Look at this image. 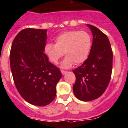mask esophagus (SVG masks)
<instances>
[{
    "label": "esophagus",
    "mask_w": 128,
    "mask_h": 128,
    "mask_svg": "<svg viewBox=\"0 0 128 128\" xmlns=\"http://www.w3.org/2000/svg\"><path fill=\"white\" fill-rule=\"evenodd\" d=\"M61 72H62V75H65V74H66V73H67V71L63 70H61Z\"/></svg>",
    "instance_id": "esophagus-1"
}]
</instances>
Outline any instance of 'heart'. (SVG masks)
Instances as JSON below:
<instances>
[{
	"mask_svg": "<svg viewBox=\"0 0 128 128\" xmlns=\"http://www.w3.org/2000/svg\"><path fill=\"white\" fill-rule=\"evenodd\" d=\"M92 46L91 36L84 30H70L60 34L55 40V44L48 43L44 47V54L48 60L57 64L64 55L62 67L67 68L74 63L80 65L88 58Z\"/></svg>",
	"mask_w": 128,
	"mask_h": 128,
	"instance_id": "b5f03b06",
	"label": "heart"
}]
</instances>
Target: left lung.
I'll use <instances>...</instances> for the list:
<instances>
[{
	"label": "left lung",
	"instance_id": "8db88e82",
	"mask_svg": "<svg viewBox=\"0 0 128 128\" xmlns=\"http://www.w3.org/2000/svg\"><path fill=\"white\" fill-rule=\"evenodd\" d=\"M93 35L90 54L82 65L73 70L76 76L73 91L82 101H90L102 95L110 81L113 52L106 34L98 28L86 25Z\"/></svg>",
	"mask_w": 128,
	"mask_h": 128
}]
</instances>
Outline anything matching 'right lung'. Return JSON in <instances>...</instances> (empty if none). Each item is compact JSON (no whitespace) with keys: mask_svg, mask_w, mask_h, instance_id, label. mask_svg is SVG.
<instances>
[{"mask_svg":"<svg viewBox=\"0 0 128 128\" xmlns=\"http://www.w3.org/2000/svg\"><path fill=\"white\" fill-rule=\"evenodd\" d=\"M47 31L23 29L14 38L10 51L11 73L18 92L27 102L38 106L53 101L62 76L44 54Z\"/></svg>","mask_w":128,"mask_h":128,"instance_id":"add662e5","label":"right lung"}]
</instances>
